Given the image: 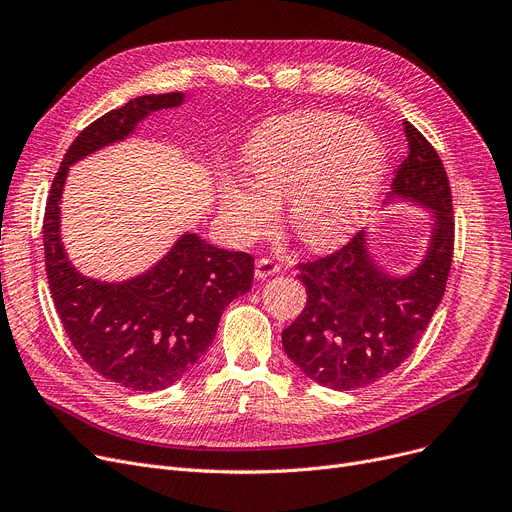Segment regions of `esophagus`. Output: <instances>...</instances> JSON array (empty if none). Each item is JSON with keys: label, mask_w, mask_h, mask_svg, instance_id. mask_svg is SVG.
Instances as JSON below:
<instances>
[{"label": "esophagus", "mask_w": 512, "mask_h": 512, "mask_svg": "<svg viewBox=\"0 0 512 512\" xmlns=\"http://www.w3.org/2000/svg\"><path fill=\"white\" fill-rule=\"evenodd\" d=\"M278 272H280V263L276 259H270V257L257 259V263H255V276L257 278L265 280V278H270V276H274Z\"/></svg>", "instance_id": "esophagus-1"}]
</instances>
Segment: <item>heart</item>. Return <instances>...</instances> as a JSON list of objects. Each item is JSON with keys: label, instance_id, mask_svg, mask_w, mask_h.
I'll use <instances>...</instances> for the list:
<instances>
[{"label": "heart", "instance_id": "heart-1", "mask_svg": "<svg viewBox=\"0 0 512 512\" xmlns=\"http://www.w3.org/2000/svg\"><path fill=\"white\" fill-rule=\"evenodd\" d=\"M249 180L224 176L218 203L230 236L251 242L270 230L288 199V222L305 245L324 249L365 220L386 174L378 132L334 112H303L259 128L245 149Z\"/></svg>", "mask_w": 512, "mask_h": 512}]
</instances>
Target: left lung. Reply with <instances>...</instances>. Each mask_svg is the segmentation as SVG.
<instances>
[{
    "instance_id": "left-lung-1",
    "label": "left lung",
    "mask_w": 512,
    "mask_h": 512,
    "mask_svg": "<svg viewBox=\"0 0 512 512\" xmlns=\"http://www.w3.org/2000/svg\"><path fill=\"white\" fill-rule=\"evenodd\" d=\"M409 155L392 180L388 201L432 209V236L409 276H390L367 251L365 232L332 255L299 263L307 305L282 332V346L307 378L332 390L382 380L415 351L436 313L452 263L454 215L442 159L405 122Z\"/></svg>"
}]
</instances>
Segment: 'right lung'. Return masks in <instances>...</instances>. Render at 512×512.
<instances>
[{"label":"right lung","instance_id":"right-lung-1","mask_svg":"<svg viewBox=\"0 0 512 512\" xmlns=\"http://www.w3.org/2000/svg\"><path fill=\"white\" fill-rule=\"evenodd\" d=\"M182 101V93L143 95L89 124L62 159L43 220L47 282L72 346L105 380L139 392L172 386L205 355L224 309L251 290L255 259L184 232L145 274L93 280L78 274L66 255L60 203L72 164L124 141L151 112Z\"/></svg>","mask_w":512,"mask_h":512}]
</instances>
